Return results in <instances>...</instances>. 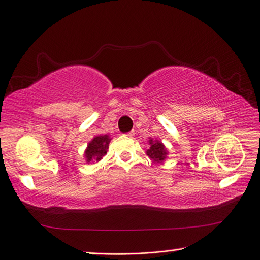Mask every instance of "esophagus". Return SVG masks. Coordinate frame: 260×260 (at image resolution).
<instances>
[{"label": "esophagus", "mask_w": 260, "mask_h": 260, "mask_svg": "<svg viewBox=\"0 0 260 260\" xmlns=\"http://www.w3.org/2000/svg\"><path fill=\"white\" fill-rule=\"evenodd\" d=\"M125 136H127V137H133V136H135V131H129V132H127V133H125Z\"/></svg>", "instance_id": "1"}]
</instances>
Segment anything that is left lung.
<instances>
[{"mask_svg": "<svg viewBox=\"0 0 260 260\" xmlns=\"http://www.w3.org/2000/svg\"><path fill=\"white\" fill-rule=\"evenodd\" d=\"M149 144H151V147H149L146 152L149 158L155 162H160L165 160L166 155L168 153L166 151V148H165L164 144L159 142V141H153V140H149Z\"/></svg>", "mask_w": 260, "mask_h": 260, "instance_id": "obj_1", "label": "left lung"}]
</instances>
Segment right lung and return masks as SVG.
Returning a JSON list of instances; mask_svg holds the SVG:
<instances>
[{
    "label": "right lung",
    "mask_w": 260,
    "mask_h": 260,
    "mask_svg": "<svg viewBox=\"0 0 260 260\" xmlns=\"http://www.w3.org/2000/svg\"><path fill=\"white\" fill-rule=\"evenodd\" d=\"M109 142H111V139L108 138L107 135L98 136L94 138L89 143L88 148L85 151L84 156L86 161H100L107 153Z\"/></svg>",
    "instance_id": "right-lung-1"
}]
</instances>
